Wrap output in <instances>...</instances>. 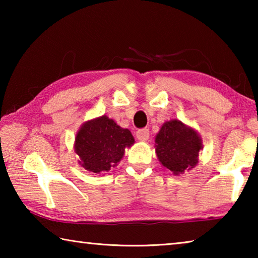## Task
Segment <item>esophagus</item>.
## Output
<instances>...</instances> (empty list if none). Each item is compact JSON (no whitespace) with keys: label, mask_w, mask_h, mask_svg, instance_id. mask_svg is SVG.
Masks as SVG:
<instances>
[{"label":"esophagus","mask_w":258,"mask_h":258,"mask_svg":"<svg viewBox=\"0 0 258 258\" xmlns=\"http://www.w3.org/2000/svg\"><path fill=\"white\" fill-rule=\"evenodd\" d=\"M137 138L140 141H147L149 139V130L148 128H141L137 132Z\"/></svg>","instance_id":"esophagus-1"}]
</instances>
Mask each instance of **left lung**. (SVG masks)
I'll list each match as a JSON object with an SVG mask.
<instances>
[{
    "instance_id": "8db88e82",
    "label": "left lung",
    "mask_w": 258,
    "mask_h": 258,
    "mask_svg": "<svg viewBox=\"0 0 258 258\" xmlns=\"http://www.w3.org/2000/svg\"><path fill=\"white\" fill-rule=\"evenodd\" d=\"M202 147L197 132L176 119L166 121L156 137L157 157L176 175L197 165Z\"/></svg>"
}]
</instances>
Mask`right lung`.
I'll return each instance as SVG.
<instances>
[{"label": "right lung", "instance_id": "1", "mask_svg": "<svg viewBox=\"0 0 258 258\" xmlns=\"http://www.w3.org/2000/svg\"><path fill=\"white\" fill-rule=\"evenodd\" d=\"M134 143L128 130L121 128L107 116L90 120L78 131L75 151L81 165L93 173L108 172L123 158L125 148Z\"/></svg>", "mask_w": 258, "mask_h": 258}]
</instances>
